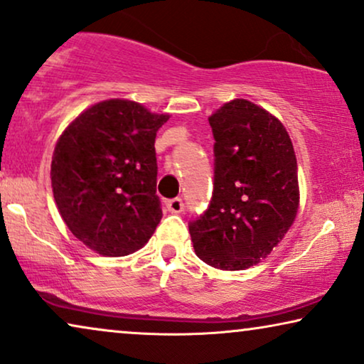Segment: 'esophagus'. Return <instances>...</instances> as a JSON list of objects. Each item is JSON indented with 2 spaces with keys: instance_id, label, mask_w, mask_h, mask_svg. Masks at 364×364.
Instances as JSON below:
<instances>
[{
  "instance_id": "obj_1",
  "label": "esophagus",
  "mask_w": 364,
  "mask_h": 364,
  "mask_svg": "<svg viewBox=\"0 0 364 364\" xmlns=\"http://www.w3.org/2000/svg\"><path fill=\"white\" fill-rule=\"evenodd\" d=\"M166 208L169 213H181L185 205H183V201L179 200V198H174V200L166 201Z\"/></svg>"
}]
</instances>
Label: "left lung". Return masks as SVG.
Masks as SVG:
<instances>
[{"label": "left lung", "instance_id": "left-lung-1", "mask_svg": "<svg viewBox=\"0 0 364 364\" xmlns=\"http://www.w3.org/2000/svg\"><path fill=\"white\" fill-rule=\"evenodd\" d=\"M208 121L216 141L215 191L190 225L193 248L213 268L248 269L296 220V154L283 123L248 100L228 101Z\"/></svg>", "mask_w": 364, "mask_h": 364}]
</instances>
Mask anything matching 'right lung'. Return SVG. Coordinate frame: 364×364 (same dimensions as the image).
<instances>
[{"label":"right lung","instance_id":"right-lung-1","mask_svg":"<svg viewBox=\"0 0 364 364\" xmlns=\"http://www.w3.org/2000/svg\"><path fill=\"white\" fill-rule=\"evenodd\" d=\"M168 113L136 101H100L58 138L51 188L70 231L101 256L141 250L161 221L154 139Z\"/></svg>","mask_w":364,"mask_h":364}]
</instances>
